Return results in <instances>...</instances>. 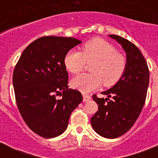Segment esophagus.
Instances as JSON below:
<instances>
[{
  "instance_id": "34e87169",
  "label": "esophagus",
  "mask_w": 158,
  "mask_h": 158,
  "mask_svg": "<svg viewBox=\"0 0 158 158\" xmlns=\"http://www.w3.org/2000/svg\"><path fill=\"white\" fill-rule=\"evenodd\" d=\"M84 102H89V100H91V97L89 96V95H87V94H84Z\"/></svg>"
}]
</instances>
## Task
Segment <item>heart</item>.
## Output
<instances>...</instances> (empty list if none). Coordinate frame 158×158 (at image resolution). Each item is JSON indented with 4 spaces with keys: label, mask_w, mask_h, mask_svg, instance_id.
Listing matches in <instances>:
<instances>
[{
    "label": "heart",
    "mask_w": 158,
    "mask_h": 158,
    "mask_svg": "<svg viewBox=\"0 0 158 158\" xmlns=\"http://www.w3.org/2000/svg\"><path fill=\"white\" fill-rule=\"evenodd\" d=\"M81 51H69L64 59L65 68L72 74L81 72L86 62H93L91 74H82L72 79L74 89L88 94L98 89L102 82L106 86H111L120 80L125 72L126 60L110 43L94 38L85 43Z\"/></svg>",
    "instance_id": "obj_1"
}]
</instances>
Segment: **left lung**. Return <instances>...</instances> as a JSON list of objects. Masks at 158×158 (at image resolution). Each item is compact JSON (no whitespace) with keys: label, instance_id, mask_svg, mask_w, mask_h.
<instances>
[{"label":"left lung","instance_id":"left-lung-1","mask_svg":"<svg viewBox=\"0 0 158 158\" xmlns=\"http://www.w3.org/2000/svg\"><path fill=\"white\" fill-rule=\"evenodd\" d=\"M116 40L126 53V66L116 84L102 92L108 98L93 95L98 110L91 118V125L99 135L115 139L130 130L145 103L149 70L146 60L139 48L127 39L117 35H109ZM109 97L113 98L111 100Z\"/></svg>","mask_w":158,"mask_h":158}]
</instances>
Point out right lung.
Wrapping results in <instances>:
<instances>
[{"instance_id":"obj_1","label":"right lung","mask_w":158,"mask_h":158,"mask_svg":"<svg viewBox=\"0 0 158 158\" xmlns=\"http://www.w3.org/2000/svg\"><path fill=\"white\" fill-rule=\"evenodd\" d=\"M80 43L76 38L56 36L38 38L24 49L14 69L19 113L28 128L41 137L50 139L64 133L70 114L83 101L80 92L68 89L64 63L67 52Z\"/></svg>"}]
</instances>
